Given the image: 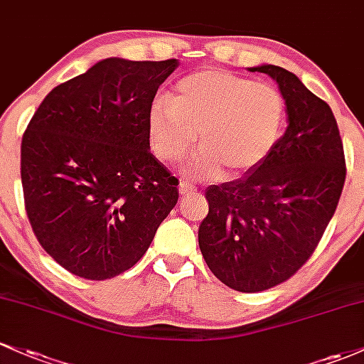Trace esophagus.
I'll list each match as a JSON object with an SVG mask.
<instances>
[{"label":"esophagus","mask_w":364,"mask_h":364,"mask_svg":"<svg viewBox=\"0 0 364 364\" xmlns=\"http://www.w3.org/2000/svg\"><path fill=\"white\" fill-rule=\"evenodd\" d=\"M195 191H197V188H195L193 185H190V183L183 181L181 185H179V193H181L183 197H185V195H191V193H195Z\"/></svg>","instance_id":"34e87169"}]
</instances>
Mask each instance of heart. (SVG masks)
Here are the masks:
<instances>
[{"instance_id": "b5f03b06", "label": "heart", "mask_w": 364, "mask_h": 364, "mask_svg": "<svg viewBox=\"0 0 364 364\" xmlns=\"http://www.w3.org/2000/svg\"><path fill=\"white\" fill-rule=\"evenodd\" d=\"M285 124V100L269 82H255L221 69L186 75L169 95L151 100L146 129L154 154L174 162L193 145L183 164L190 178L238 176L261 164Z\"/></svg>"}]
</instances>
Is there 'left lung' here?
I'll return each instance as SVG.
<instances>
[{
    "instance_id": "8db88e82",
    "label": "left lung",
    "mask_w": 364,
    "mask_h": 364,
    "mask_svg": "<svg viewBox=\"0 0 364 364\" xmlns=\"http://www.w3.org/2000/svg\"><path fill=\"white\" fill-rule=\"evenodd\" d=\"M249 70L277 81L289 126L261 164L205 190L198 245L215 278L252 294L289 279L314 252L344 188L346 159L328 103L283 67Z\"/></svg>"
}]
</instances>
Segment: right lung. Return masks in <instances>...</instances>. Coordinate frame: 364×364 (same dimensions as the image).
Returning a JSON list of instances; mask_svg holds the SVG:
<instances>
[{
    "label": "right lung",
    "mask_w": 364,
    "mask_h": 364,
    "mask_svg": "<svg viewBox=\"0 0 364 364\" xmlns=\"http://www.w3.org/2000/svg\"><path fill=\"white\" fill-rule=\"evenodd\" d=\"M178 60L105 58L50 91L20 149L27 218L60 266L86 279L133 267L178 202L150 151L146 112Z\"/></svg>",
    "instance_id": "add662e5"
}]
</instances>
